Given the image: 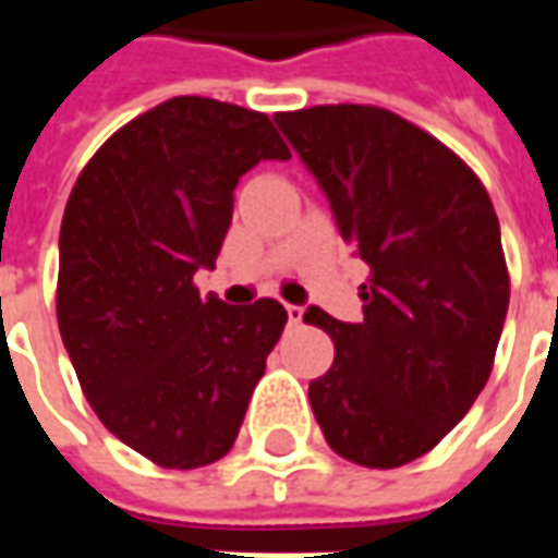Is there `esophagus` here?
Listing matches in <instances>:
<instances>
[{
    "label": "esophagus",
    "mask_w": 558,
    "mask_h": 558,
    "mask_svg": "<svg viewBox=\"0 0 558 558\" xmlns=\"http://www.w3.org/2000/svg\"><path fill=\"white\" fill-rule=\"evenodd\" d=\"M287 319H290V326H299V323L304 319L302 304H287Z\"/></svg>",
    "instance_id": "obj_1"
}]
</instances>
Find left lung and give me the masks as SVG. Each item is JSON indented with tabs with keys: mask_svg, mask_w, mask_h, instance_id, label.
Returning <instances> with one entry per match:
<instances>
[{
	"mask_svg": "<svg viewBox=\"0 0 558 558\" xmlns=\"http://www.w3.org/2000/svg\"><path fill=\"white\" fill-rule=\"evenodd\" d=\"M275 122L371 266L362 323L304 314L335 340L311 407L340 457L403 466L466 415L490 376L511 292L499 218L451 148L383 107L328 104Z\"/></svg>",
	"mask_w": 558,
	"mask_h": 558,
	"instance_id": "obj_1",
	"label": "left lung"
}]
</instances>
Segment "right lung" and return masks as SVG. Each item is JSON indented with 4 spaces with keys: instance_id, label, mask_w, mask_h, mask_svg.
<instances>
[{
    "instance_id": "add662e5",
    "label": "right lung",
    "mask_w": 558,
    "mask_h": 558,
    "mask_svg": "<svg viewBox=\"0 0 558 558\" xmlns=\"http://www.w3.org/2000/svg\"><path fill=\"white\" fill-rule=\"evenodd\" d=\"M287 158L266 113L182 95L116 131L68 196L62 343L104 427L158 466L230 451L287 326L275 299L230 307L194 287L215 268L239 179Z\"/></svg>"
}]
</instances>
